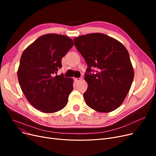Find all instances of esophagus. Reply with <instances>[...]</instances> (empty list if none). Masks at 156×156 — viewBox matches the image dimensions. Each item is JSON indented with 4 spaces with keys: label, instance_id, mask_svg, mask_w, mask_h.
<instances>
[{
    "label": "esophagus",
    "instance_id": "esophagus-1",
    "mask_svg": "<svg viewBox=\"0 0 156 156\" xmlns=\"http://www.w3.org/2000/svg\"><path fill=\"white\" fill-rule=\"evenodd\" d=\"M75 81H76V82H79L80 81H81V78H75Z\"/></svg>",
    "mask_w": 156,
    "mask_h": 156
}]
</instances>
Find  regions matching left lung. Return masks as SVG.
<instances>
[{
	"instance_id": "obj_1",
	"label": "left lung",
	"mask_w": 156,
	"mask_h": 156,
	"mask_svg": "<svg viewBox=\"0 0 156 156\" xmlns=\"http://www.w3.org/2000/svg\"><path fill=\"white\" fill-rule=\"evenodd\" d=\"M74 42L88 65L85 73L88 88L83 94L87 104L101 112L116 109L134 78L127 49L117 40L100 33L76 37ZM94 68L97 71L92 73Z\"/></svg>"
}]
</instances>
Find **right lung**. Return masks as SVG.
<instances>
[{
  "label": "right lung",
  "instance_id": "add662e5",
  "mask_svg": "<svg viewBox=\"0 0 156 156\" xmlns=\"http://www.w3.org/2000/svg\"><path fill=\"white\" fill-rule=\"evenodd\" d=\"M73 45L68 37L46 34L22 54L18 70L19 83L28 101L41 112H55L68 103L73 80L63 74H55L62 67V58Z\"/></svg>",
  "mask_w": 156,
  "mask_h": 156
}]
</instances>
